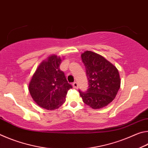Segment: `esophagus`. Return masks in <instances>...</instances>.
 Here are the masks:
<instances>
[{
  "label": "esophagus",
  "instance_id": "1",
  "mask_svg": "<svg viewBox=\"0 0 148 148\" xmlns=\"http://www.w3.org/2000/svg\"><path fill=\"white\" fill-rule=\"evenodd\" d=\"M72 86H73L74 88H75V89H77V87H78V85H77V82H74V83L72 84Z\"/></svg>",
  "mask_w": 148,
  "mask_h": 148
}]
</instances>
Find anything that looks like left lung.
<instances>
[{"label":"left lung","mask_w":148,"mask_h":148,"mask_svg":"<svg viewBox=\"0 0 148 148\" xmlns=\"http://www.w3.org/2000/svg\"><path fill=\"white\" fill-rule=\"evenodd\" d=\"M86 70L89 89L79 91L84 102L92 109L106 106L116 97L121 85L118 70L104 57L91 51L81 55Z\"/></svg>","instance_id":"8db88e82"}]
</instances>
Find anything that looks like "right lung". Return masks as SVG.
<instances>
[{
    "mask_svg": "<svg viewBox=\"0 0 148 148\" xmlns=\"http://www.w3.org/2000/svg\"><path fill=\"white\" fill-rule=\"evenodd\" d=\"M61 61V57L56 55L49 56L39 64L30 81L29 91L32 99L44 109L59 108L66 101L69 90L72 88L60 70Z\"/></svg>",
    "mask_w": 148,
    "mask_h": 148,
    "instance_id": "right-lung-1",
    "label": "right lung"
}]
</instances>
